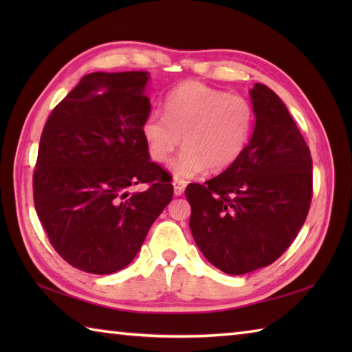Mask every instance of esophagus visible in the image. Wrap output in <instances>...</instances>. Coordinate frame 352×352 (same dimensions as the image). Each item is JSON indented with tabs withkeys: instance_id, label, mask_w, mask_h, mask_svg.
Here are the masks:
<instances>
[{
	"instance_id": "esophagus-1",
	"label": "esophagus",
	"mask_w": 352,
	"mask_h": 352,
	"mask_svg": "<svg viewBox=\"0 0 352 352\" xmlns=\"http://www.w3.org/2000/svg\"><path fill=\"white\" fill-rule=\"evenodd\" d=\"M174 195L175 197H182L184 193V189H186V183L184 182H180V180H174Z\"/></svg>"
}]
</instances>
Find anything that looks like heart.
Listing matches in <instances>:
<instances>
[{"label":"heart","mask_w":352,"mask_h":352,"mask_svg":"<svg viewBox=\"0 0 352 352\" xmlns=\"http://www.w3.org/2000/svg\"><path fill=\"white\" fill-rule=\"evenodd\" d=\"M164 111H153L144 126L149 155L166 163L182 144L184 149L170 164L175 180H189L207 168L222 172L241 159L254 126L251 102L241 95L186 81L164 101Z\"/></svg>","instance_id":"b5f03b06"}]
</instances>
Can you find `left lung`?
Instances as JSON below:
<instances>
[{"instance_id": "left-lung-1", "label": "left lung", "mask_w": 352, "mask_h": 352, "mask_svg": "<svg viewBox=\"0 0 352 352\" xmlns=\"http://www.w3.org/2000/svg\"><path fill=\"white\" fill-rule=\"evenodd\" d=\"M252 136L233 166L189 184L190 231L219 271L243 275L269 266L300 233L311 203L310 149L280 96L256 83Z\"/></svg>"}]
</instances>
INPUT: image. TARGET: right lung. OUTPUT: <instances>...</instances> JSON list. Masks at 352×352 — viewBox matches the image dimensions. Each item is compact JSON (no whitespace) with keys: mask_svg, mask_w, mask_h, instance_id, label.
I'll use <instances>...</instances> for the list:
<instances>
[{"mask_svg":"<svg viewBox=\"0 0 352 352\" xmlns=\"http://www.w3.org/2000/svg\"><path fill=\"white\" fill-rule=\"evenodd\" d=\"M148 80L146 71L87 74L43 126L36 212L54 250L80 271L129 266L174 195L142 134L151 111ZM139 182L150 188L130 194Z\"/></svg>","mask_w":352,"mask_h":352,"instance_id":"right-lung-1","label":"right lung"}]
</instances>
